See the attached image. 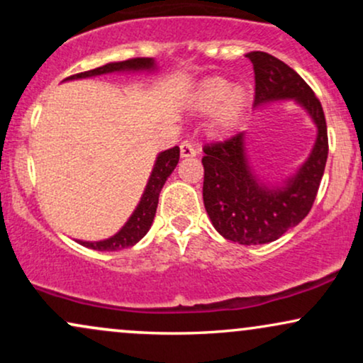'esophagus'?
Wrapping results in <instances>:
<instances>
[{
  "label": "esophagus",
  "mask_w": 363,
  "mask_h": 363,
  "mask_svg": "<svg viewBox=\"0 0 363 363\" xmlns=\"http://www.w3.org/2000/svg\"><path fill=\"white\" fill-rule=\"evenodd\" d=\"M196 148L193 143H189V141H182L181 143V157L182 158H191V157H196Z\"/></svg>",
  "instance_id": "34e87169"
}]
</instances>
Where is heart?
<instances>
[{"label":"heart","instance_id":"obj_1","mask_svg":"<svg viewBox=\"0 0 363 363\" xmlns=\"http://www.w3.org/2000/svg\"><path fill=\"white\" fill-rule=\"evenodd\" d=\"M251 97V89L245 83H230L225 77H208L196 86L191 111L210 114V131L222 138L232 135L242 123Z\"/></svg>","mask_w":363,"mask_h":363}]
</instances>
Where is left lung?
<instances>
[{"label":"left lung","mask_w":363,"mask_h":363,"mask_svg":"<svg viewBox=\"0 0 363 363\" xmlns=\"http://www.w3.org/2000/svg\"><path fill=\"white\" fill-rule=\"evenodd\" d=\"M254 66V106L295 102L309 112L318 136L302 167L283 186H266L254 176L245 153V133L203 148V201L220 235L244 245L268 244L306 218L314 205L328 160V128L323 106L297 72L268 52L247 54Z\"/></svg>","instance_id":"obj_1"}]
</instances>
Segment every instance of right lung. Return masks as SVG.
I'll return each instance as SVG.
<instances>
[{
    "label": "right lung",
    "instance_id": "1",
    "mask_svg": "<svg viewBox=\"0 0 363 363\" xmlns=\"http://www.w3.org/2000/svg\"><path fill=\"white\" fill-rule=\"evenodd\" d=\"M155 69V61L153 57H133V60L119 61V62H107V65L101 66V68L90 69V72H83L73 77L66 78V80H78V78H90V77H99V74L106 73H121V72H153ZM179 162V147L169 148L165 152L158 153L155 165H153L152 174L145 187L143 196H141L138 206L133 211V215L129 216V220L124 223V227L121 228L116 235L109 237L106 240H99V242H78L85 245V247L95 249V251H119V249L131 247L138 240L143 239L147 235V232L152 227L153 218L157 213V205H158V194H160L162 187H164L165 181L170 174L174 172Z\"/></svg>",
    "mask_w": 363,
    "mask_h": 363
}]
</instances>
